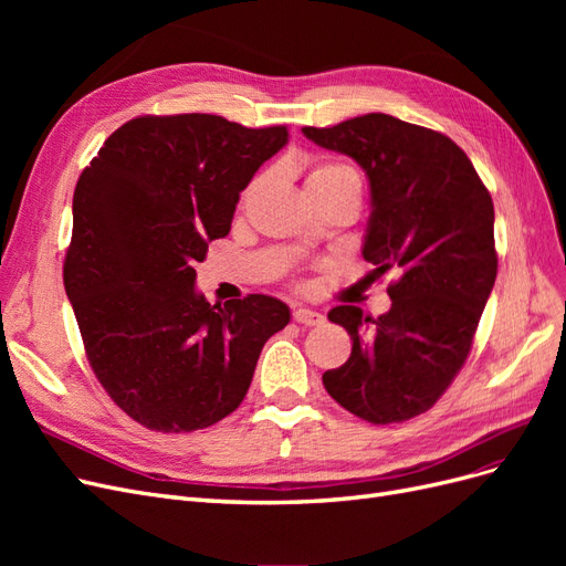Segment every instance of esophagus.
<instances>
[{
    "label": "esophagus",
    "instance_id": "1",
    "mask_svg": "<svg viewBox=\"0 0 566 566\" xmlns=\"http://www.w3.org/2000/svg\"><path fill=\"white\" fill-rule=\"evenodd\" d=\"M293 318L300 323V325H321L325 318H323V314H318V312H314V310H295L293 312Z\"/></svg>",
    "mask_w": 566,
    "mask_h": 566
}]
</instances>
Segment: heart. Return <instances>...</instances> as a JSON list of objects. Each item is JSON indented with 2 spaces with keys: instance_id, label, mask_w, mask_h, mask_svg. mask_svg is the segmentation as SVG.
Masks as SVG:
<instances>
[{
  "instance_id": "b5f03b06",
  "label": "heart",
  "mask_w": 566,
  "mask_h": 566,
  "mask_svg": "<svg viewBox=\"0 0 566 566\" xmlns=\"http://www.w3.org/2000/svg\"><path fill=\"white\" fill-rule=\"evenodd\" d=\"M352 184L356 186L358 191H361V175L356 172V167H352L349 163H342V160H318L314 163V167L310 169V177H306V184ZM256 186H260V179H254L243 200H250L252 193L256 191Z\"/></svg>"
}]
</instances>
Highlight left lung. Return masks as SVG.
<instances>
[{"label":"left lung","instance_id":"left-lung-1","mask_svg":"<svg viewBox=\"0 0 566 566\" xmlns=\"http://www.w3.org/2000/svg\"><path fill=\"white\" fill-rule=\"evenodd\" d=\"M302 132L364 167L373 205L364 256L375 279L399 273L387 314L331 310L352 356L323 373V387L373 424L410 420L439 401L472 349L499 273L491 193L447 134L399 117L368 113Z\"/></svg>","mask_w":566,"mask_h":566}]
</instances>
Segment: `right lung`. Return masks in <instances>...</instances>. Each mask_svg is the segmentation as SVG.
Listing matches in <instances>:
<instances>
[{"instance_id":"add662e5","label":"right lung","mask_w":566,"mask_h":566,"mask_svg":"<svg viewBox=\"0 0 566 566\" xmlns=\"http://www.w3.org/2000/svg\"><path fill=\"white\" fill-rule=\"evenodd\" d=\"M287 127L221 115H142L115 129L73 196L63 285L96 380L148 430H205L241 406L287 306L196 293V262L231 231L241 191Z\"/></svg>"}]
</instances>
